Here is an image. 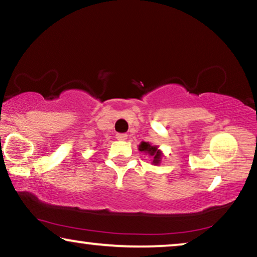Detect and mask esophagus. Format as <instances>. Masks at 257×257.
I'll use <instances>...</instances> for the list:
<instances>
[{
  "label": "esophagus",
  "instance_id": "esophagus-1",
  "mask_svg": "<svg viewBox=\"0 0 257 257\" xmlns=\"http://www.w3.org/2000/svg\"><path fill=\"white\" fill-rule=\"evenodd\" d=\"M116 139L118 141H125L128 139L127 134H116Z\"/></svg>",
  "mask_w": 257,
  "mask_h": 257
}]
</instances>
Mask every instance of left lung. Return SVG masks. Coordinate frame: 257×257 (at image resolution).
<instances>
[{"mask_svg":"<svg viewBox=\"0 0 257 257\" xmlns=\"http://www.w3.org/2000/svg\"><path fill=\"white\" fill-rule=\"evenodd\" d=\"M139 150L149 155V156L153 158V164L157 165L161 163L162 153L161 150H158L157 146H151L149 142H142L139 146Z\"/></svg>","mask_w":257,"mask_h":257,"instance_id":"left-lung-1","label":"left lung"}]
</instances>
